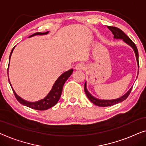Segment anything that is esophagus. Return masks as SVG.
Here are the masks:
<instances>
[{
    "label": "esophagus",
    "mask_w": 146,
    "mask_h": 146,
    "mask_svg": "<svg viewBox=\"0 0 146 146\" xmlns=\"http://www.w3.org/2000/svg\"><path fill=\"white\" fill-rule=\"evenodd\" d=\"M85 66L83 63H78L77 64L76 66H75V69L77 70V71H81V70L85 69Z\"/></svg>",
    "instance_id": "1"
}]
</instances>
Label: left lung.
Wrapping results in <instances>:
<instances>
[{"label":"left lung","mask_w":146,"mask_h":146,"mask_svg":"<svg viewBox=\"0 0 146 146\" xmlns=\"http://www.w3.org/2000/svg\"><path fill=\"white\" fill-rule=\"evenodd\" d=\"M108 28L112 32L113 35H114V38L122 39L124 42H125V43H127V44H129V46H131L132 48H133L134 50V52H135L137 65H138V67H139L138 50H137V46L135 44V43H134V42L132 41V40L130 39V38L128 37V36L126 35L125 33H124L123 31H122L121 29H119V28H117V27H111V26H108ZM131 89H132V87H131V88L129 89V90L128 91L125 95H123V96H121V98H119L115 99V100H99V99L96 98L95 97H93L92 95H91V93L89 92L88 90L87 89L86 82H85V86H84V90H85V94H86L87 98H89V100H90L93 104H95L96 106H99V107H108V106H113V105L117 104H118V103L122 102L123 101L126 100L127 97L129 96L130 93H131Z\"/></svg>","instance_id":"left-lung-1"}]
</instances>
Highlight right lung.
<instances>
[{
	"label": "right lung",
	"mask_w": 146,
	"mask_h": 146,
	"mask_svg": "<svg viewBox=\"0 0 146 146\" xmlns=\"http://www.w3.org/2000/svg\"><path fill=\"white\" fill-rule=\"evenodd\" d=\"M48 33V31L45 33H40V32L36 33L29 36V37H31V36H33L35 35H46ZM14 48L15 47H13L12 50H11V54H10L9 61L11 57V54H12ZM8 69H9V68H8ZM73 69H70L69 71L63 73V74H62L61 76H60L59 78L56 80L55 83H54L53 87H52L51 90H50L49 93H48L47 96H46L44 99H42V100L38 101V102H27V101L23 100V99L20 98L19 96H17V94L15 93L14 89H13L12 85H11L10 81H9V83L10 85H11V87H12V89L13 92H14L15 98H17V100H18V102L20 103V104H23V106H25L27 107H29V108H30L33 109V110H40V111L46 110H48V109L53 107L54 106H55V105L57 104V102H59L60 97H61V95L62 93V90H63V85L65 84V81L67 80L68 78H69L70 76H71L72 73H73ZM8 77H9V74H8Z\"/></svg>",
	"instance_id": "add662e5"
}]
</instances>
